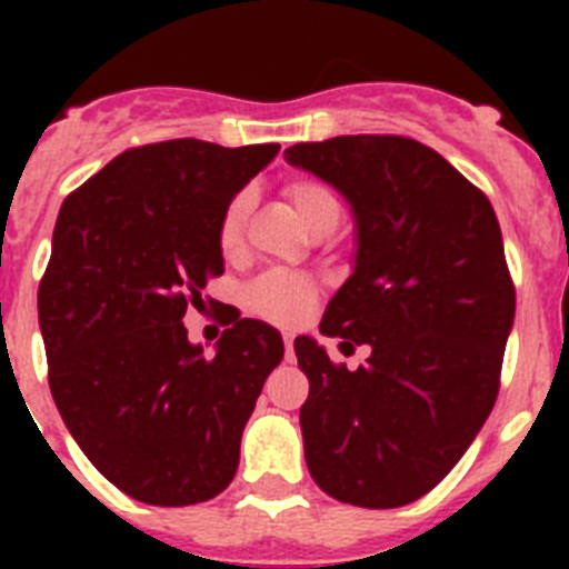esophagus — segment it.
<instances>
[{"label": "esophagus", "mask_w": 569, "mask_h": 569, "mask_svg": "<svg viewBox=\"0 0 569 569\" xmlns=\"http://www.w3.org/2000/svg\"><path fill=\"white\" fill-rule=\"evenodd\" d=\"M284 359H288V361L296 359V356H293V336H290V333H284Z\"/></svg>", "instance_id": "1"}]
</instances>
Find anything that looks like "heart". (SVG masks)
<instances>
[{"instance_id": "b5f03b06", "label": "heart", "mask_w": 569, "mask_h": 569, "mask_svg": "<svg viewBox=\"0 0 569 569\" xmlns=\"http://www.w3.org/2000/svg\"><path fill=\"white\" fill-rule=\"evenodd\" d=\"M288 199L293 202L296 213L316 228L319 222L330 219V216H339V199L333 196V190L328 184H321L319 179H308V176H299L288 184ZM250 210V190H241L228 202V208L222 210V219H219V248L224 253H233L241 244V233H244V222H248ZM313 281H308L305 276L284 273V270H273V273H264L244 290V305L253 310L256 316H264L270 321H279V325H293L301 316L308 313L310 305H313Z\"/></svg>"}]
</instances>
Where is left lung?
<instances>
[{
    "instance_id": "left-lung-1",
    "label": "left lung",
    "mask_w": 569,
    "mask_h": 569,
    "mask_svg": "<svg viewBox=\"0 0 569 569\" xmlns=\"http://www.w3.org/2000/svg\"><path fill=\"white\" fill-rule=\"evenodd\" d=\"M284 159L350 204L353 270L319 330L341 350L370 347L347 370L310 336L293 341L310 379L305 461L345 505H410L453 470L496 405L516 316L499 219L445 156L405 136H336Z\"/></svg>"
}]
</instances>
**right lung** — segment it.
<instances>
[{"label": "right lung", "instance_id": "1", "mask_svg": "<svg viewBox=\"0 0 569 569\" xmlns=\"http://www.w3.org/2000/svg\"><path fill=\"white\" fill-rule=\"evenodd\" d=\"M279 144H144L59 210L39 284L50 393L90 465L130 499L199 505L239 467L241 430L284 356L276 328L239 319L213 353L182 319L224 273L219 219Z\"/></svg>", "mask_w": 569, "mask_h": 569}]
</instances>
